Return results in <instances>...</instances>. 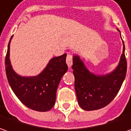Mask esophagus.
I'll list each match as a JSON object with an SVG mask.
<instances>
[{
	"mask_svg": "<svg viewBox=\"0 0 131 131\" xmlns=\"http://www.w3.org/2000/svg\"><path fill=\"white\" fill-rule=\"evenodd\" d=\"M72 60H73V57L71 53H68L67 56V59H66V62L67 64L68 67H71L72 64Z\"/></svg>",
	"mask_w": 131,
	"mask_h": 131,
	"instance_id": "obj_1",
	"label": "esophagus"
}]
</instances>
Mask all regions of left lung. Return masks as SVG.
<instances>
[{
	"label": "left lung",
	"mask_w": 131,
	"mask_h": 131,
	"mask_svg": "<svg viewBox=\"0 0 131 131\" xmlns=\"http://www.w3.org/2000/svg\"><path fill=\"white\" fill-rule=\"evenodd\" d=\"M72 68L80 106L87 111L102 109L115 99L125 78L127 61L125 56L124 43L119 64L110 74L95 75L86 69L78 56L73 57Z\"/></svg>",
	"instance_id": "8db88e82"
}]
</instances>
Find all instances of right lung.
<instances>
[{
    "mask_svg": "<svg viewBox=\"0 0 131 131\" xmlns=\"http://www.w3.org/2000/svg\"><path fill=\"white\" fill-rule=\"evenodd\" d=\"M5 59L6 73L12 91L22 104L38 112H47L56 102L57 90L61 78L68 70L64 53L52 58L43 71L35 77H21L13 70L9 59V46Z\"/></svg>",
    "mask_w": 131,
    "mask_h": 131,
    "instance_id": "obj_1",
    "label": "right lung"
}]
</instances>
